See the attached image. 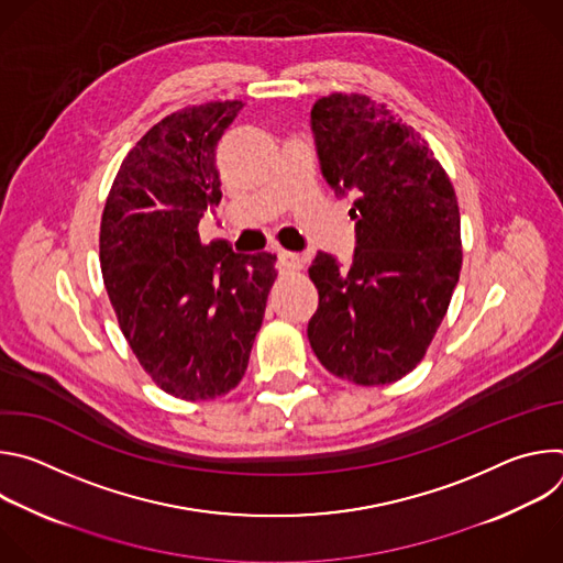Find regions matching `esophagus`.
<instances>
[{"label":"esophagus","instance_id":"esophagus-1","mask_svg":"<svg viewBox=\"0 0 563 563\" xmlns=\"http://www.w3.org/2000/svg\"><path fill=\"white\" fill-rule=\"evenodd\" d=\"M278 256V263L283 269H300L302 267V261L298 254H291V252H285V250H278L276 252Z\"/></svg>","mask_w":563,"mask_h":563}]
</instances>
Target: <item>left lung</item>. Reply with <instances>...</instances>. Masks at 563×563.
Wrapping results in <instances>:
<instances>
[{
	"label": "left lung",
	"mask_w": 563,
	"mask_h": 563,
	"mask_svg": "<svg viewBox=\"0 0 563 563\" xmlns=\"http://www.w3.org/2000/svg\"><path fill=\"white\" fill-rule=\"evenodd\" d=\"M320 172L354 196L352 263L318 252L307 339L334 376L385 385L426 356L461 272L454 187L428 142L385 104L332 93L311 109Z\"/></svg>",
	"instance_id": "left-lung-1"
}]
</instances>
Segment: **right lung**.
<instances>
[{
  "label": "right lung",
  "mask_w": 563,
  "mask_h": 563,
  "mask_svg": "<svg viewBox=\"0 0 563 563\" xmlns=\"http://www.w3.org/2000/svg\"><path fill=\"white\" fill-rule=\"evenodd\" d=\"M240 100L187 107L122 159L100 224V265L120 330L153 383L185 400L231 391L263 325L276 256L202 245L222 198L216 146Z\"/></svg>",
  "instance_id": "right-lung-1"
}]
</instances>
